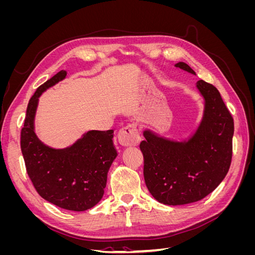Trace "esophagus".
<instances>
[{"instance_id":"34e87169","label":"esophagus","mask_w":255,"mask_h":255,"mask_svg":"<svg viewBox=\"0 0 255 255\" xmlns=\"http://www.w3.org/2000/svg\"><path fill=\"white\" fill-rule=\"evenodd\" d=\"M118 140L120 144L125 146L137 145L140 142L141 138L138 132L137 127L135 123H129L127 127L122 128L118 133Z\"/></svg>"}]
</instances>
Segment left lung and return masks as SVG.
Here are the masks:
<instances>
[{"mask_svg":"<svg viewBox=\"0 0 255 255\" xmlns=\"http://www.w3.org/2000/svg\"><path fill=\"white\" fill-rule=\"evenodd\" d=\"M196 72L184 61L174 65ZM196 87L204 100L202 119L183 140L144 129L140 142L143 175L150 194L167 205H184L205 198L225 179L232 159L234 121L218 89L203 80Z\"/></svg>","mask_w":255,"mask_h":255,"instance_id":"8db88e82","label":"left lung"}]
</instances>
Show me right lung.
I'll list each match as a JSON object with an SVG mask.
<instances>
[{
  "instance_id": "1",
  "label": "right lung",
  "mask_w": 255,
  "mask_h": 255,
  "mask_svg": "<svg viewBox=\"0 0 255 255\" xmlns=\"http://www.w3.org/2000/svg\"><path fill=\"white\" fill-rule=\"evenodd\" d=\"M66 76V70L59 71L38 87L30 98L21 129V151L38 194L65 210L83 212L102 199L107 173L118 154L113 142V129L88 130L63 149L51 148L38 138L35 116L39 98Z\"/></svg>"
}]
</instances>
